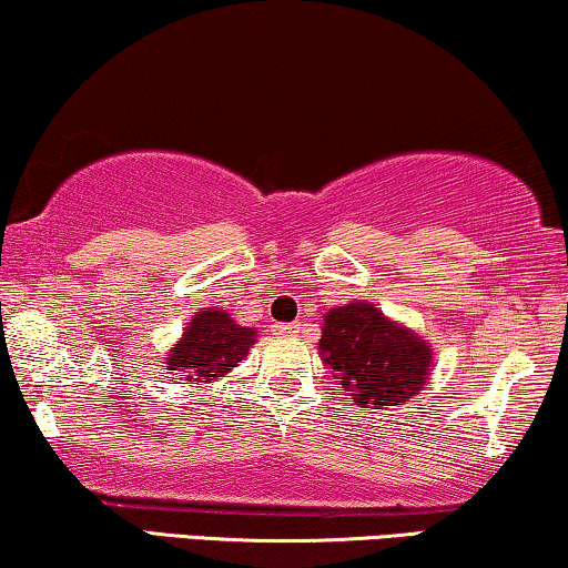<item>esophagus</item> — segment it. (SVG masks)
<instances>
[{"label": "esophagus", "mask_w": 568, "mask_h": 568, "mask_svg": "<svg viewBox=\"0 0 568 568\" xmlns=\"http://www.w3.org/2000/svg\"><path fill=\"white\" fill-rule=\"evenodd\" d=\"M271 328H274L276 336H294V333H297V325H286V323H274Z\"/></svg>", "instance_id": "1"}]
</instances>
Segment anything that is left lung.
Instances as JSON below:
<instances>
[{
  "instance_id": "obj_1",
  "label": "left lung",
  "mask_w": 568,
  "mask_h": 568,
  "mask_svg": "<svg viewBox=\"0 0 568 568\" xmlns=\"http://www.w3.org/2000/svg\"><path fill=\"white\" fill-rule=\"evenodd\" d=\"M323 321V364L356 406H400L429 379V344L369 302L333 307Z\"/></svg>"
}]
</instances>
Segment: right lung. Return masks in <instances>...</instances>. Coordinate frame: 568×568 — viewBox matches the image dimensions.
Listing matches in <instances>:
<instances>
[{
	"label": "right lung",
	"instance_id": "add662e5",
	"mask_svg": "<svg viewBox=\"0 0 568 568\" xmlns=\"http://www.w3.org/2000/svg\"><path fill=\"white\" fill-rule=\"evenodd\" d=\"M253 344L255 328H243L222 310L204 307L185 325L183 338L170 348L162 364L191 385L212 383L237 367Z\"/></svg>",
	"mask_w": 568,
	"mask_h": 568
}]
</instances>
